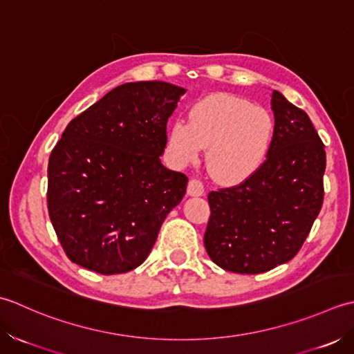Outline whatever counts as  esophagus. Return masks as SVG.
I'll return each instance as SVG.
<instances>
[{
	"label": "esophagus",
	"mask_w": 354,
	"mask_h": 354,
	"mask_svg": "<svg viewBox=\"0 0 354 354\" xmlns=\"http://www.w3.org/2000/svg\"><path fill=\"white\" fill-rule=\"evenodd\" d=\"M187 194L191 197H200L205 194V185L197 178H191L189 183H187Z\"/></svg>",
	"instance_id": "1"
}]
</instances>
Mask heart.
<instances>
[{
    "label": "heart",
    "instance_id": "1",
    "mask_svg": "<svg viewBox=\"0 0 354 354\" xmlns=\"http://www.w3.org/2000/svg\"><path fill=\"white\" fill-rule=\"evenodd\" d=\"M273 119L248 99L215 93L192 105L187 122L171 127L168 147L180 165L197 162L207 147V167L221 183L235 185L254 176L269 153Z\"/></svg>",
    "mask_w": 354,
    "mask_h": 354
}]
</instances>
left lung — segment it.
Returning a JSON list of instances; mask_svg holds the SVG:
<instances>
[{"instance_id": "8db88e82", "label": "left lung", "mask_w": 354, "mask_h": 354, "mask_svg": "<svg viewBox=\"0 0 354 354\" xmlns=\"http://www.w3.org/2000/svg\"><path fill=\"white\" fill-rule=\"evenodd\" d=\"M268 157L240 185L209 192L205 248L221 269L263 273L298 254L324 201L326 147L306 111L272 93Z\"/></svg>"}]
</instances>
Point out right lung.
I'll list each match as a JSON object with an SVG mask.
<instances>
[{"instance_id": "obj_1", "label": "right lung", "mask_w": 354, "mask_h": 354, "mask_svg": "<svg viewBox=\"0 0 354 354\" xmlns=\"http://www.w3.org/2000/svg\"><path fill=\"white\" fill-rule=\"evenodd\" d=\"M180 88L128 82L70 122L48 158L47 207L66 255L102 275L145 261L187 177L167 169V125Z\"/></svg>"}]
</instances>
